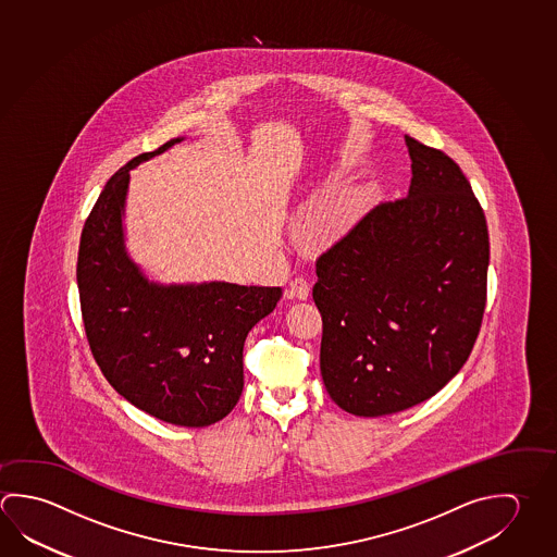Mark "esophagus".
<instances>
[{
	"instance_id": "obj_1",
	"label": "esophagus",
	"mask_w": 557,
	"mask_h": 557,
	"mask_svg": "<svg viewBox=\"0 0 557 557\" xmlns=\"http://www.w3.org/2000/svg\"><path fill=\"white\" fill-rule=\"evenodd\" d=\"M309 292H311V285L305 277H295L292 285H289V297H293V299L305 301L309 297Z\"/></svg>"
}]
</instances>
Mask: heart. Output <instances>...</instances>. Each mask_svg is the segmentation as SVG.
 Wrapping results in <instances>:
<instances>
[{
	"label": "heart",
	"instance_id": "1",
	"mask_svg": "<svg viewBox=\"0 0 557 557\" xmlns=\"http://www.w3.org/2000/svg\"><path fill=\"white\" fill-rule=\"evenodd\" d=\"M360 216V199L351 191L321 197L311 207L305 231L314 245L329 246L348 235Z\"/></svg>",
	"mask_w": 557,
	"mask_h": 557
}]
</instances>
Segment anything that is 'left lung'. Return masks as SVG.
Segmentation results:
<instances>
[{
    "mask_svg": "<svg viewBox=\"0 0 557 557\" xmlns=\"http://www.w3.org/2000/svg\"><path fill=\"white\" fill-rule=\"evenodd\" d=\"M405 143L407 197L371 209L317 260L322 381L356 417L436 395L468 360L485 311L483 209L451 158Z\"/></svg>",
    "mask_w": 557,
    "mask_h": 557,
    "instance_id": "1",
    "label": "left lung"
}]
</instances>
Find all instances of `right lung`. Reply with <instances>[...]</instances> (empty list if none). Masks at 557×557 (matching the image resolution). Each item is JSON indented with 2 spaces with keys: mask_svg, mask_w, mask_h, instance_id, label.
Instances as JSON below:
<instances>
[{
  "mask_svg": "<svg viewBox=\"0 0 557 557\" xmlns=\"http://www.w3.org/2000/svg\"><path fill=\"white\" fill-rule=\"evenodd\" d=\"M133 158L109 180L82 231L78 289L89 348L121 397L168 424L203 429L243 395L248 332L282 299V287L150 280L127 248Z\"/></svg>",
  "mask_w": 557,
  "mask_h": 557,
  "instance_id": "add662e5",
  "label": "right lung"
}]
</instances>
